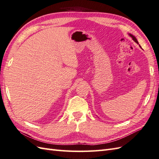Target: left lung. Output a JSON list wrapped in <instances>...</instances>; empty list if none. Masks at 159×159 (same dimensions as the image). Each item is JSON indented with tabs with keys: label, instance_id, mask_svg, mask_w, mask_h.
Listing matches in <instances>:
<instances>
[{
	"label": "left lung",
	"instance_id": "left-lung-1",
	"mask_svg": "<svg viewBox=\"0 0 159 159\" xmlns=\"http://www.w3.org/2000/svg\"><path fill=\"white\" fill-rule=\"evenodd\" d=\"M129 36H131V38H132L133 40H134L135 42H136L137 44H138V40H137V39H136V38H135L134 36H133V35L131 34H129Z\"/></svg>",
	"mask_w": 159,
	"mask_h": 159
}]
</instances>
